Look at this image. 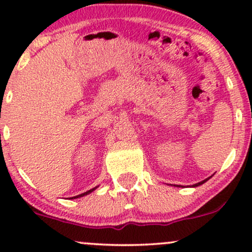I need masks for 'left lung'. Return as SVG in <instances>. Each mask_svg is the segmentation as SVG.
I'll return each instance as SVG.
<instances>
[{"label":"left lung","mask_w":252,"mask_h":252,"mask_svg":"<svg viewBox=\"0 0 252 252\" xmlns=\"http://www.w3.org/2000/svg\"><path fill=\"white\" fill-rule=\"evenodd\" d=\"M209 179H210V178H207V179H205V180H202V181H200V182H198V184L193 185V187H196V186H199V185H202V184H204V182H206L207 180H209ZM179 187H180V186H179Z\"/></svg>","instance_id":"1"}]
</instances>
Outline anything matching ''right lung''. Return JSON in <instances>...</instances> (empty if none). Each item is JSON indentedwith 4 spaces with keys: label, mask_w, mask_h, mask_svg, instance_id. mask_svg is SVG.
Returning a JSON list of instances; mask_svg holds the SVG:
<instances>
[{
    "label": "right lung",
    "mask_w": 252,
    "mask_h": 252,
    "mask_svg": "<svg viewBox=\"0 0 252 252\" xmlns=\"http://www.w3.org/2000/svg\"><path fill=\"white\" fill-rule=\"evenodd\" d=\"M97 187H94V189H90V190H88V192H84V193H82V194H79V195H76V196H72L71 199H76V198H82V196H84V195H86V194H90V193L91 192H94V189H96Z\"/></svg>",
    "instance_id": "obj_1"
}]
</instances>
